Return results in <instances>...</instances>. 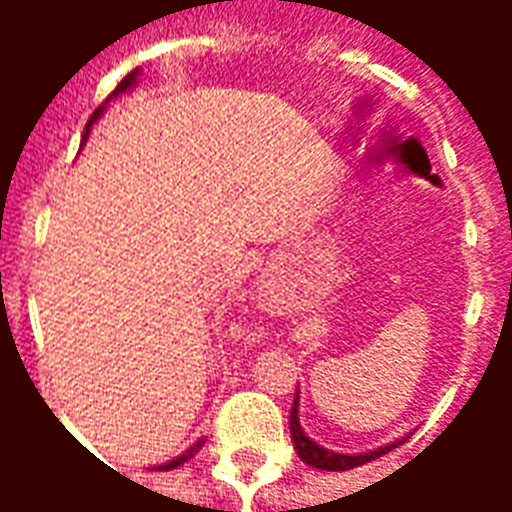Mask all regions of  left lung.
Listing matches in <instances>:
<instances>
[{
    "mask_svg": "<svg viewBox=\"0 0 512 512\" xmlns=\"http://www.w3.org/2000/svg\"><path fill=\"white\" fill-rule=\"evenodd\" d=\"M290 439H293V450L299 452V458L304 463H310L315 469H323V472H348V469H356L362 463H370L386 455L389 450H395L397 444H403V439L392 441V444H384L378 450L370 452H356V455H345V452H332L321 447L318 441H312L304 430H301L299 422V392L293 397V408H290Z\"/></svg>",
    "mask_w": 512,
    "mask_h": 512,
    "instance_id": "8db88e82",
    "label": "left lung"
}]
</instances>
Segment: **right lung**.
Wrapping results in <instances>:
<instances>
[{"label": "right lung", "mask_w": 512, "mask_h": 512, "mask_svg": "<svg viewBox=\"0 0 512 512\" xmlns=\"http://www.w3.org/2000/svg\"><path fill=\"white\" fill-rule=\"evenodd\" d=\"M136 82H139V68H136V71L128 73L126 79H123V82L117 84L115 93L109 95V101H112V98H117V95L128 93L131 87H136ZM109 101H106V104H109ZM106 104H104V106H98V109H95V112H93V117H90V123H87V128H84V134H82V145H84V139H87V134H90V128H93L95 120H98V117L104 115ZM202 444H205V439H200V441H197V444H191L189 450L183 452V455H178V458H172V461H167V463H164V466H158V469H161V472H167V469H175V466H180V463H186V461H189V458H194V452H200V450H202Z\"/></svg>", "instance_id": "obj_1"}]
</instances>
